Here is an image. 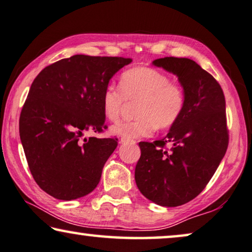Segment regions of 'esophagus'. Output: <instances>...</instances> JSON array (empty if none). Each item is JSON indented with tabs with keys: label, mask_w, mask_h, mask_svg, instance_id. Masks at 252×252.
Segmentation results:
<instances>
[{
	"label": "esophagus",
	"mask_w": 252,
	"mask_h": 252,
	"mask_svg": "<svg viewBox=\"0 0 252 252\" xmlns=\"http://www.w3.org/2000/svg\"><path fill=\"white\" fill-rule=\"evenodd\" d=\"M129 142H130V143H135V142H134V141L125 140V138H120V143H122V144H125V143H129Z\"/></svg>",
	"instance_id": "34e87169"
}]
</instances>
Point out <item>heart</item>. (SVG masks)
<instances>
[{"mask_svg":"<svg viewBox=\"0 0 252 252\" xmlns=\"http://www.w3.org/2000/svg\"><path fill=\"white\" fill-rule=\"evenodd\" d=\"M138 101L135 108L137 119L118 122L110 127L115 136L135 140L147 137L158 128H169L183 115L187 96L183 86L169 81L162 71L151 67H134L124 71L119 90L108 86L101 97L102 110L111 122L119 118L125 101Z\"/></svg>","mask_w":252,"mask_h":252,"instance_id":"heart-1","label":"heart"}]
</instances>
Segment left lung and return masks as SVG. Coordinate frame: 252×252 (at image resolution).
I'll use <instances>...</instances> for the list:
<instances>
[{"label":"left lung","instance_id":"left-lung-1","mask_svg":"<svg viewBox=\"0 0 252 252\" xmlns=\"http://www.w3.org/2000/svg\"><path fill=\"white\" fill-rule=\"evenodd\" d=\"M152 64L177 76L187 103L162 140L138 143L135 182L150 201L177 207L206 188L227 150L225 96L216 79L191 59L166 57ZM167 143L173 145L170 152L163 149Z\"/></svg>","mask_w":252,"mask_h":252}]
</instances>
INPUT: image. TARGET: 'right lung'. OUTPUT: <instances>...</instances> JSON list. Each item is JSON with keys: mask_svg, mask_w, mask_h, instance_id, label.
I'll list each match as a JSON object with an SVG mask.
<instances>
[{"mask_svg": "<svg viewBox=\"0 0 252 252\" xmlns=\"http://www.w3.org/2000/svg\"><path fill=\"white\" fill-rule=\"evenodd\" d=\"M130 63V58L76 54L47 65L34 79L19 134L32 177L47 194L69 201L97 187L117 138L82 136L107 128L102 94Z\"/></svg>", "mask_w": 252, "mask_h": 252, "instance_id": "add662e5", "label": "right lung"}]
</instances>
